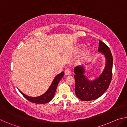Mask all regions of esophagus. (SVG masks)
Returning a JSON list of instances; mask_svg holds the SVG:
<instances>
[{
	"label": "esophagus",
	"mask_w": 127,
	"mask_h": 127,
	"mask_svg": "<svg viewBox=\"0 0 127 127\" xmlns=\"http://www.w3.org/2000/svg\"><path fill=\"white\" fill-rule=\"evenodd\" d=\"M64 73H65V74L66 75H70L72 73V72H71V70H70V69L66 68L65 70V71H64Z\"/></svg>",
	"instance_id": "esophagus-1"
}]
</instances>
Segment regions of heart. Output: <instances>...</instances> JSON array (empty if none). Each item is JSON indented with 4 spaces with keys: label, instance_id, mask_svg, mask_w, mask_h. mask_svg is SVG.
Returning <instances> with one entry per match:
<instances>
[{
    "label": "heart",
    "instance_id": "heart-1",
    "mask_svg": "<svg viewBox=\"0 0 127 127\" xmlns=\"http://www.w3.org/2000/svg\"><path fill=\"white\" fill-rule=\"evenodd\" d=\"M83 47H84V46H83V45H80V46H79V48H80V49H81V48H83ZM86 54H88V53H89V51H88V50L86 51Z\"/></svg>",
    "mask_w": 127,
    "mask_h": 127
}]
</instances>
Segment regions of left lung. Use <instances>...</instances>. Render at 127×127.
I'll list each match as a JSON object with an SVG mask.
<instances>
[{
  "label": "left lung",
  "instance_id": "1",
  "mask_svg": "<svg viewBox=\"0 0 127 127\" xmlns=\"http://www.w3.org/2000/svg\"><path fill=\"white\" fill-rule=\"evenodd\" d=\"M98 51L105 58V66L99 77L90 80L84 74L85 69L83 65L77 66L74 69L76 85L75 94L82 101H91L100 97L110 85L112 78L113 56L110 49L106 44L99 40Z\"/></svg>",
  "mask_w": 127,
  "mask_h": 127
}]
</instances>
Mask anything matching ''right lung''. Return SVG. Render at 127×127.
<instances>
[{
    "label": "right lung",
    "mask_w": 127,
    "mask_h": 127,
    "mask_svg": "<svg viewBox=\"0 0 127 127\" xmlns=\"http://www.w3.org/2000/svg\"><path fill=\"white\" fill-rule=\"evenodd\" d=\"M64 75V72H62L61 73L57 75L54 79L53 82L51 83L49 89L44 94H42V95L37 96V97H31V96H27L26 95L22 93L19 89L18 90L21 92V94L27 100H29V101L35 103V104H46V103L50 102L53 98L55 93L56 90H57L58 85L61 79L63 77Z\"/></svg>",
    "instance_id": "obj_1"
}]
</instances>
